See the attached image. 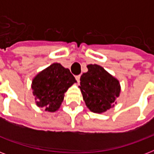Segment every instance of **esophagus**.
I'll return each instance as SVG.
<instances>
[{
    "instance_id": "obj_1",
    "label": "esophagus",
    "mask_w": 154,
    "mask_h": 154,
    "mask_svg": "<svg viewBox=\"0 0 154 154\" xmlns=\"http://www.w3.org/2000/svg\"><path fill=\"white\" fill-rule=\"evenodd\" d=\"M80 77H81V75H77V76H75V78L77 81V82H80Z\"/></svg>"
}]
</instances>
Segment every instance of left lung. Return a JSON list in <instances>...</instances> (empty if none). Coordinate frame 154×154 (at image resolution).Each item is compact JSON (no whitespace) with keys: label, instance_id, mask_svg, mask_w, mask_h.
<instances>
[{"label":"left lung","instance_id":"obj_1","mask_svg":"<svg viewBox=\"0 0 154 154\" xmlns=\"http://www.w3.org/2000/svg\"><path fill=\"white\" fill-rule=\"evenodd\" d=\"M88 72L81 77V91L85 105L92 112L101 113L113 107L119 96V82L101 66L89 65Z\"/></svg>","mask_w":154,"mask_h":154}]
</instances>
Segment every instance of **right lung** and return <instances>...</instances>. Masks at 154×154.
Masks as SVG:
<instances>
[{
    "label": "right lung",
    "mask_w": 154,
    "mask_h": 154,
    "mask_svg": "<svg viewBox=\"0 0 154 154\" xmlns=\"http://www.w3.org/2000/svg\"><path fill=\"white\" fill-rule=\"evenodd\" d=\"M74 82L75 77L69 69L54 63L32 81V93L37 100V105L46 111L55 112L63 101L64 94Z\"/></svg>",
    "instance_id": "add662e5"
}]
</instances>
